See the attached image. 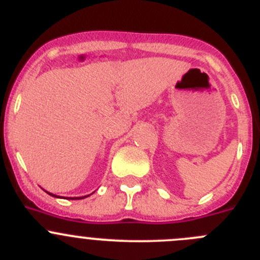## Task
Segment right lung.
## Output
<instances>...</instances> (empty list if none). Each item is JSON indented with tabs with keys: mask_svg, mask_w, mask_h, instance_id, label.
I'll return each mask as SVG.
<instances>
[{
	"mask_svg": "<svg viewBox=\"0 0 260 260\" xmlns=\"http://www.w3.org/2000/svg\"><path fill=\"white\" fill-rule=\"evenodd\" d=\"M50 196H53V197H57V196H54V194L49 193ZM86 197H89V196H86ZM86 197H76V198H70V200H81V198H86Z\"/></svg>",
	"mask_w": 260,
	"mask_h": 260,
	"instance_id": "obj_1",
	"label": "right lung"
}]
</instances>
